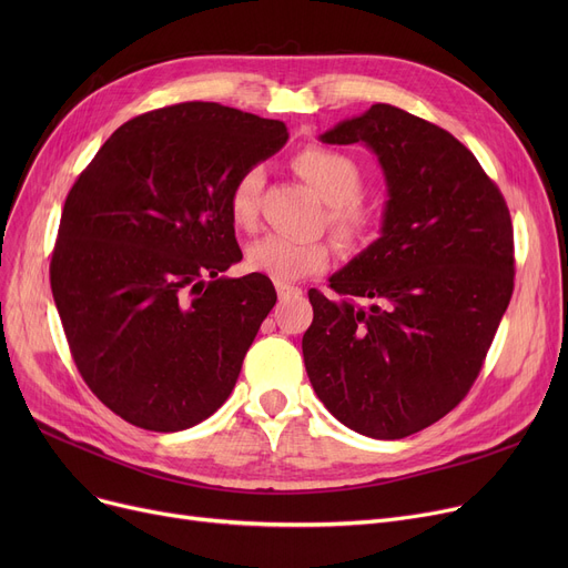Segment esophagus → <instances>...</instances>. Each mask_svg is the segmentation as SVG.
I'll list each match as a JSON object with an SVG mask.
<instances>
[{
  "mask_svg": "<svg viewBox=\"0 0 568 568\" xmlns=\"http://www.w3.org/2000/svg\"><path fill=\"white\" fill-rule=\"evenodd\" d=\"M276 292H278V300H281V302H287V300H292V296H300V294H302L300 287L285 285V283H278V285H276Z\"/></svg>",
  "mask_w": 568,
  "mask_h": 568,
  "instance_id": "obj_1",
  "label": "esophagus"
}]
</instances>
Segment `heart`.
Here are the masks:
<instances>
[{"instance_id":"1","label":"heart","mask_w":568,"mask_h":568,"mask_svg":"<svg viewBox=\"0 0 568 568\" xmlns=\"http://www.w3.org/2000/svg\"><path fill=\"white\" fill-rule=\"evenodd\" d=\"M294 168L324 202H329V223L341 239L354 242L375 225V209L359 197L364 172L352 156L329 146H308L296 154ZM262 184V168H251L234 179L227 209L236 227L251 230L255 225ZM332 257L334 251L326 242H300V239L283 234H266L246 251L248 268L276 283H292L320 274L332 264Z\"/></svg>"}]
</instances>
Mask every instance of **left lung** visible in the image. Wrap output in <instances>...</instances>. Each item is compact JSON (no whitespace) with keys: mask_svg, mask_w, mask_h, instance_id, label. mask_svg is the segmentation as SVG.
Listing matches in <instances>:
<instances>
[{"mask_svg":"<svg viewBox=\"0 0 568 568\" xmlns=\"http://www.w3.org/2000/svg\"><path fill=\"white\" fill-rule=\"evenodd\" d=\"M364 142L386 200L382 234L311 290L302 349L317 398L341 424L403 439L449 414L479 377L514 294V225L469 149L422 116L375 103L320 135Z\"/></svg>","mask_w":568,"mask_h":568,"instance_id":"8db88e82","label":"left lung"}]
</instances>
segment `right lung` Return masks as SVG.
Here are the masks:
<instances>
[{"label": "right lung", "mask_w": 568, "mask_h": 568, "mask_svg": "<svg viewBox=\"0 0 568 568\" xmlns=\"http://www.w3.org/2000/svg\"><path fill=\"white\" fill-rule=\"evenodd\" d=\"M285 142L278 119L176 103L119 126L69 191L52 296L82 379L124 422L186 430L232 394L276 290L221 276L242 260L227 197Z\"/></svg>", "instance_id": "add662e5"}]
</instances>
